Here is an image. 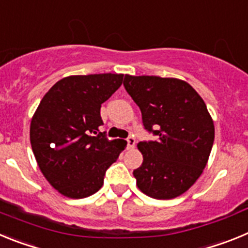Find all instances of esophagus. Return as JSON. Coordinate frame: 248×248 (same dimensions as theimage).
<instances>
[{
  "mask_svg": "<svg viewBox=\"0 0 248 248\" xmlns=\"http://www.w3.org/2000/svg\"><path fill=\"white\" fill-rule=\"evenodd\" d=\"M126 143H128V149H133L135 146V139L133 137L128 138V139H126Z\"/></svg>",
  "mask_w": 248,
  "mask_h": 248,
  "instance_id": "1",
  "label": "esophagus"
}]
</instances>
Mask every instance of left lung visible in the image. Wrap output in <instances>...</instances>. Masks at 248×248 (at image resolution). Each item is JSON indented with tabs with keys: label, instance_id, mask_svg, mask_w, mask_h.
Listing matches in <instances>:
<instances>
[{
	"label": "left lung",
	"instance_id": "8db88e82",
	"mask_svg": "<svg viewBox=\"0 0 248 248\" xmlns=\"http://www.w3.org/2000/svg\"><path fill=\"white\" fill-rule=\"evenodd\" d=\"M124 87L141 110L145 129L157 137L138 144L143 164L133 171L137 186L157 200L177 198L209 161L215 125L205 102L177 78L125 74Z\"/></svg>",
	"mask_w": 248,
	"mask_h": 248
}]
</instances>
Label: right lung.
I'll return each mask as SVG.
<instances>
[{"mask_svg": "<svg viewBox=\"0 0 248 248\" xmlns=\"http://www.w3.org/2000/svg\"><path fill=\"white\" fill-rule=\"evenodd\" d=\"M124 74L69 76L45 94L30 126L38 168L54 189L69 199L88 198L104 184L125 140H109L99 126L100 105L123 83Z\"/></svg>", "mask_w": 248, "mask_h": 248, "instance_id": "obj_1", "label": "right lung"}]
</instances>
